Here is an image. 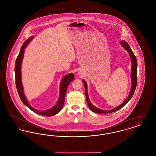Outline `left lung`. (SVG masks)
<instances>
[{
  "label": "left lung",
  "mask_w": 156,
  "mask_h": 156,
  "mask_svg": "<svg viewBox=\"0 0 156 156\" xmlns=\"http://www.w3.org/2000/svg\"><path fill=\"white\" fill-rule=\"evenodd\" d=\"M121 44L125 48V49L129 52V54H130V56L132 58V73H131L132 83V87H131V90H130V94H129V96L127 98L126 100L121 105H120L119 106H117L116 108H114L112 110H110V111H104V110L97 108L95 106H94L92 104H91V102L89 101L88 95L87 83L84 80H83V82L84 86H85V95H86V98H87V104H88V105L90 109L93 112H95V113H112V112L117 111L118 110H119L120 108L123 107L130 100V99L132 98L134 92L135 91V89L136 88V85H137V59H136V56L134 55L132 50H131L130 46L129 45L127 42H126L125 41H121Z\"/></svg>",
  "instance_id": "8db88e82"
}]
</instances>
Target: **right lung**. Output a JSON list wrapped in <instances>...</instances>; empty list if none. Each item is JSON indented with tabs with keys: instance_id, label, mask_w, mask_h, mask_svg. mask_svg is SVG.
I'll return each instance as SVG.
<instances>
[{
	"instance_id": "right-lung-1",
	"label": "right lung",
	"mask_w": 156,
	"mask_h": 156,
	"mask_svg": "<svg viewBox=\"0 0 156 156\" xmlns=\"http://www.w3.org/2000/svg\"><path fill=\"white\" fill-rule=\"evenodd\" d=\"M33 39V37H30L27 40H26L24 44H23L22 47H21L20 51L19 52V54L18 55L16 60V64H15V82H16V86L17 90L19 95L20 97V99L22 100L23 103L26 106H27L32 111L36 113L37 114L43 115L45 116H51L53 115H56L62 109L65 101V96L67 92V87L69 85V83L74 80V75L73 74H69L67 75L62 80L61 82L60 85V94H59V100L53 108L44 111H38L37 109H34L33 107H31L28 103L23 89L22 83V78H21V64L22 61L23 57L24 52V48L27 46L30 42V41Z\"/></svg>"
}]
</instances>
